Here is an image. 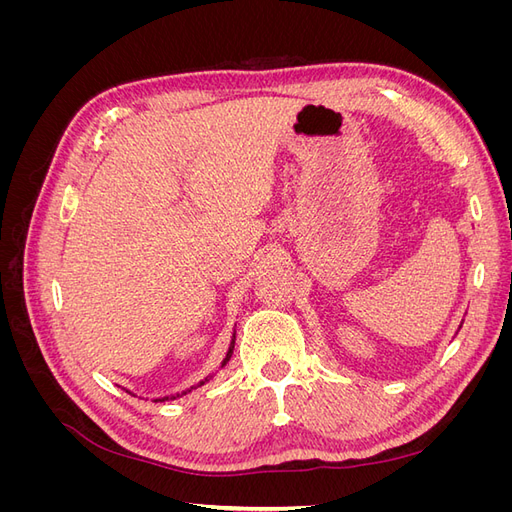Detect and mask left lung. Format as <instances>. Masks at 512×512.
<instances>
[{"label":"left lung","instance_id":"8db88e82","mask_svg":"<svg viewBox=\"0 0 512 512\" xmlns=\"http://www.w3.org/2000/svg\"><path fill=\"white\" fill-rule=\"evenodd\" d=\"M461 324H463V320H461ZM461 324H459V329H461Z\"/></svg>","mask_w":512,"mask_h":512}]
</instances>
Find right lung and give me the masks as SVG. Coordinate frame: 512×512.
<instances>
[{
    "label": "right lung",
    "mask_w": 512,
    "mask_h": 512,
    "mask_svg": "<svg viewBox=\"0 0 512 512\" xmlns=\"http://www.w3.org/2000/svg\"><path fill=\"white\" fill-rule=\"evenodd\" d=\"M235 339H237V335L232 333V339H230V346H228V352H226V356H224V361H222V367L230 361V356H232V350H235ZM211 380V376H207L205 380H200L196 386H192V389H188V391H181V393H177V395H166V397H156L153 401H168V399H177V397H183V395H188V393H192L194 389H198V386H203L205 382H209Z\"/></svg>",
    "instance_id": "1"
}]
</instances>
